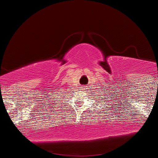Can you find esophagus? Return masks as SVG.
I'll use <instances>...</instances> for the list:
<instances>
[{
    "label": "esophagus",
    "instance_id": "obj_1",
    "mask_svg": "<svg viewBox=\"0 0 158 158\" xmlns=\"http://www.w3.org/2000/svg\"><path fill=\"white\" fill-rule=\"evenodd\" d=\"M81 89V92H83V93H85L86 91V88H85V87H81V89Z\"/></svg>",
    "mask_w": 158,
    "mask_h": 158
}]
</instances>
